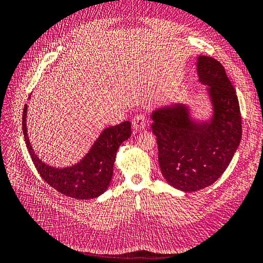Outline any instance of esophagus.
<instances>
[{
  "label": "esophagus",
  "instance_id": "esophagus-1",
  "mask_svg": "<svg viewBox=\"0 0 263 263\" xmlns=\"http://www.w3.org/2000/svg\"><path fill=\"white\" fill-rule=\"evenodd\" d=\"M147 125V119L143 114H138L135 116V119L132 120V126H133V131L139 132L143 130Z\"/></svg>",
  "mask_w": 263,
  "mask_h": 263
}]
</instances>
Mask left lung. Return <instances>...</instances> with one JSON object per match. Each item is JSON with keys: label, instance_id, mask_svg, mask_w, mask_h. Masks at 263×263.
<instances>
[{"label": "left lung", "instance_id": "left-lung-1", "mask_svg": "<svg viewBox=\"0 0 263 263\" xmlns=\"http://www.w3.org/2000/svg\"><path fill=\"white\" fill-rule=\"evenodd\" d=\"M195 66L209 100L208 119L194 117L184 103H172L152 113L161 174L183 192L215 183L230 165L242 138L238 99L224 66L204 55H199Z\"/></svg>", "mask_w": 263, "mask_h": 263}]
</instances>
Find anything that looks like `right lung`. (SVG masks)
<instances>
[{"label":"right lung","instance_id":"1","mask_svg":"<svg viewBox=\"0 0 263 263\" xmlns=\"http://www.w3.org/2000/svg\"><path fill=\"white\" fill-rule=\"evenodd\" d=\"M27 111L28 105L26 104L22 116L25 141L33 164L45 182L70 198L88 200L102 195L110 184L117 150L122 142L131 137L130 121L104 128L89 152L78 163L57 167L46 164L33 152L28 137Z\"/></svg>","mask_w":263,"mask_h":263}]
</instances>
